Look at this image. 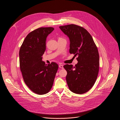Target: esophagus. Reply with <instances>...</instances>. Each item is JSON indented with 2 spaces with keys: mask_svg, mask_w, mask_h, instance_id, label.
<instances>
[{
  "mask_svg": "<svg viewBox=\"0 0 120 120\" xmlns=\"http://www.w3.org/2000/svg\"><path fill=\"white\" fill-rule=\"evenodd\" d=\"M59 67L60 68H61L63 69V65H62V64H60V65H59Z\"/></svg>",
  "mask_w": 120,
  "mask_h": 120,
  "instance_id": "esophagus-1",
  "label": "esophagus"
}]
</instances>
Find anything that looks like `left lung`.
<instances>
[{
	"label": "left lung",
	"mask_w": 120,
	"mask_h": 120,
	"mask_svg": "<svg viewBox=\"0 0 120 120\" xmlns=\"http://www.w3.org/2000/svg\"><path fill=\"white\" fill-rule=\"evenodd\" d=\"M70 42L69 52L78 56L77 64L65 65L66 80L70 90L77 94L88 91L94 85L99 71V53L91 35L79 26L70 24L59 26Z\"/></svg>",
	"instance_id": "1"
}]
</instances>
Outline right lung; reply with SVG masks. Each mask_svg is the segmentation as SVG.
<instances>
[{
	"instance_id": "right-lung-1",
	"label": "right lung",
	"mask_w": 120,
	"mask_h": 120,
	"mask_svg": "<svg viewBox=\"0 0 120 120\" xmlns=\"http://www.w3.org/2000/svg\"><path fill=\"white\" fill-rule=\"evenodd\" d=\"M54 29L41 27L31 31L25 38L19 51L20 68L24 81L38 94L50 90L58 68L54 62L45 64L42 57L46 50L47 37Z\"/></svg>"
}]
</instances>
